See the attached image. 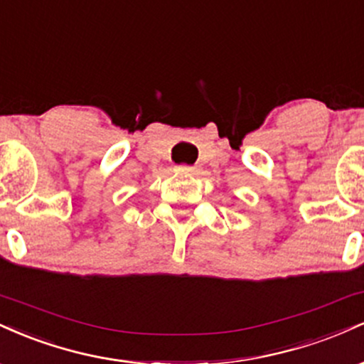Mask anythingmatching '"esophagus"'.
Returning <instances> with one entry per match:
<instances>
[{
  "instance_id": "esophagus-1",
  "label": "esophagus",
  "mask_w": 364,
  "mask_h": 364,
  "mask_svg": "<svg viewBox=\"0 0 364 364\" xmlns=\"http://www.w3.org/2000/svg\"><path fill=\"white\" fill-rule=\"evenodd\" d=\"M176 171H178L179 174H183V176H191V174H196L195 166L181 164V166H176Z\"/></svg>"
}]
</instances>
